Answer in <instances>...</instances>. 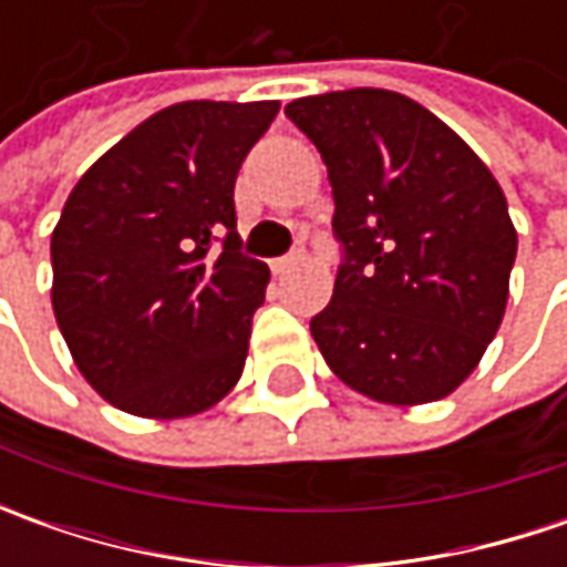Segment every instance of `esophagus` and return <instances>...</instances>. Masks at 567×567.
<instances>
[{"instance_id": "34e87169", "label": "esophagus", "mask_w": 567, "mask_h": 567, "mask_svg": "<svg viewBox=\"0 0 567 567\" xmlns=\"http://www.w3.org/2000/svg\"><path fill=\"white\" fill-rule=\"evenodd\" d=\"M299 261H302V255H284V258H274L271 268L274 274H287L293 265H299Z\"/></svg>"}]
</instances>
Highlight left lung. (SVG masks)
Masks as SVG:
<instances>
[{
    "label": "left lung",
    "mask_w": 567,
    "mask_h": 567,
    "mask_svg": "<svg viewBox=\"0 0 567 567\" xmlns=\"http://www.w3.org/2000/svg\"><path fill=\"white\" fill-rule=\"evenodd\" d=\"M334 192V296L312 318L331 372L391 406L457 391L495 338L517 229L505 192L423 103L353 87L287 103Z\"/></svg>",
    "instance_id": "1"
}]
</instances>
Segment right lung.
<instances>
[{
    "label": "right lung",
    "instance_id": "right-lung-1",
    "mask_svg": "<svg viewBox=\"0 0 567 567\" xmlns=\"http://www.w3.org/2000/svg\"><path fill=\"white\" fill-rule=\"evenodd\" d=\"M277 110L173 103L113 144L62 207L55 324L87 384L132 416L205 413L243 375L271 271L239 251L233 188Z\"/></svg>",
    "mask_w": 567,
    "mask_h": 567
}]
</instances>
